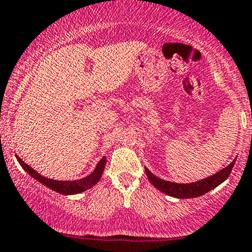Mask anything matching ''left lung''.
Masks as SVG:
<instances>
[{
	"instance_id": "obj_1",
	"label": "left lung",
	"mask_w": 252,
	"mask_h": 252,
	"mask_svg": "<svg viewBox=\"0 0 252 252\" xmlns=\"http://www.w3.org/2000/svg\"><path fill=\"white\" fill-rule=\"evenodd\" d=\"M237 160V159H235ZM235 160H233L227 167H224L220 172L215 173V175L210 176V177L200 180L198 182L194 183H173L168 182V181L161 180V178L157 177L153 175L147 167H145V173H147L148 178L152 182L155 188L161 190L162 193L167 194V195L173 196V198L178 199H189V198H196V196L204 195L205 193L210 191L211 189L216 188L222 182H224L228 177H229L230 172H232L233 166L235 164Z\"/></svg>"
}]
</instances>
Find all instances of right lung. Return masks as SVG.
<instances>
[{"label": "right lung", "instance_id": "right-lung-1", "mask_svg": "<svg viewBox=\"0 0 252 252\" xmlns=\"http://www.w3.org/2000/svg\"><path fill=\"white\" fill-rule=\"evenodd\" d=\"M15 157H17L20 166H22V167L24 168L28 173H29L31 177H33L35 180H37L38 182L42 183L43 186L48 187V188L52 189V190L57 191V193L64 194V195L79 194V193H81V191L87 190V189L92 188L93 186H95V184L98 183V181L100 180V177H102V173H103V171H104V167H105V162H107L105 157L102 158V159L99 160V162H98V165L95 166L94 171H93L91 175H88L87 177L81 178V180L56 181V180H51V178L43 177V176H41L40 173L36 172L33 168H31L29 165L25 164V162L23 161V160L20 159L18 155H15Z\"/></svg>", "mask_w": 252, "mask_h": 252}]
</instances>
